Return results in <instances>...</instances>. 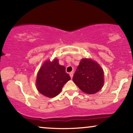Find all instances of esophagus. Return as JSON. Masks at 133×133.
<instances>
[{
	"instance_id": "1",
	"label": "esophagus",
	"mask_w": 133,
	"mask_h": 133,
	"mask_svg": "<svg viewBox=\"0 0 133 133\" xmlns=\"http://www.w3.org/2000/svg\"><path fill=\"white\" fill-rule=\"evenodd\" d=\"M73 72H70V77H71V78H72V77H73Z\"/></svg>"
}]
</instances>
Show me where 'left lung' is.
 Returning <instances> with one entry per match:
<instances>
[{"label": "left lung", "mask_w": 133, "mask_h": 133, "mask_svg": "<svg viewBox=\"0 0 133 133\" xmlns=\"http://www.w3.org/2000/svg\"><path fill=\"white\" fill-rule=\"evenodd\" d=\"M72 81L85 93L94 94L102 88L103 71L96 62L83 59L74 72Z\"/></svg>", "instance_id": "1"}]
</instances>
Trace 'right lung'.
<instances>
[{
	"instance_id": "obj_1",
	"label": "right lung",
	"mask_w": 133,
	"mask_h": 133,
	"mask_svg": "<svg viewBox=\"0 0 133 133\" xmlns=\"http://www.w3.org/2000/svg\"><path fill=\"white\" fill-rule=\"evenodd\" d=\"M70 79V75L65 71V67L60 65L56 59L43 63L37 74L36 87L42 94L54 97L60 93L63 85Z\"/></svg>"
}]
</instances>
